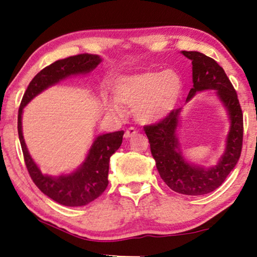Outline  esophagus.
I'll return each instance as SVG.
<instances>
[{"label": "esophagus", "instance_id": "obj_1", "mask_svg": "<svg viewBox=\"0 0 257 257\" xmlns=\"http://www.w3.org/2000/svg\"><path fill=\"white\" fill-rule=\"evenodd\" d=\"M137 135V130L136 128H133V127H130V128H127L125 131V135H124V137L126 139H128V138H131V137H133V136H136Z\"/></svg>", "mask_w": 257, "mask_h": 257}]
</instances>
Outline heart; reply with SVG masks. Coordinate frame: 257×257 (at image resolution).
<instances>
[{"label":"heart","mask_w":257,"mask_h":257,"mask_svg":"<svg viewBox=\"0 0 257 257\" xmlns=\"http://www.w3.org/2000/svg\"><path fill=\"white\" fill-rule=\"evenodd\" d=\"M182 89L181 76L171 69L122 76L114 82V100L106 99V106L115 115H122L124 110H133L137 120L153 124L174 110Z\"/></svg>","instance_id":"b5f03b06"}]
</instances>
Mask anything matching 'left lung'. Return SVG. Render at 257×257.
Masks as SVG:
<instances>
[{
	"mask_svg": "<svg viewBox=\"0 0 257 257\" xmlns=\"http://www.w3.org/2000/svg\"><path fill=\"white\" fill-rule=\"evenodd\" d=\"M182 55L191 59L193 65V87L186 101L191 100L196 92L215 90L229 115L230 127L224 153L215 166L208 168L191 164L185 159L177 137L181 108L173 110L163 120L145 126L144 130L149 138L158 172L165 184L180 194L203 195L220 187L240 159L243 114L236 91L224 70L213 58L198 51H182Z\"/></svg>",
	"mask_w": 257,
	"mask_h": 257,
	"instance_id": "1",
	"label": "left lung"
}]
</instances>
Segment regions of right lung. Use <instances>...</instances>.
I'll use <instances>...</instances> for the list:
<instances>
[{
	"label": "right lung",
	"instance_id": "1",
	"mask_svg": "<svg viewBox=\"0 0 257 257\" xmlns=\"http://www.w3.org/2000/svg\"><path fill=\"white\" fill-rule=\"evenodd\" d=\"M100 62L101 58L99 56L90 54H80L56 61L41 70L34 77L23 94L19 108L17 130L27 170L41 192L63 206H85L103 194L108 185L107 175L110 158L120 147L124 131L96 137L80 167L72 173L51 177L42 173L27 149L22 133L23 108L33 98L49 86L55 85L70 76L89 73L96 69Z\"/></svg>",
	"mask_w": 257,
	"mask_h": 257
}]
</instances>
